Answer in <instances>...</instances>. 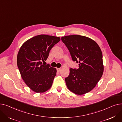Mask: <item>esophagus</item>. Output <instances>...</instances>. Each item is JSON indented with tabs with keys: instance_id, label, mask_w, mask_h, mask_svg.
Wrapping results in <instances>:
<instances>
[{
	"instance_id": "34e87169",
	"label": "esophagus",
	"mask_w": 122,
	"mask_h": 122,
	"mask_svg": "<svg viewBox=\"0 0 122 122\" xmlns=\"http://www.w3.org/2000/svg\"><path fill=\"white\" fill-rule=\"evenodd\" d=\"M61 68H57V71L58 72H60L61 71Z\"/></svg>"
}]
</instances>
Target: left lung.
Here are the masks:
<instances>
[{"label":"left lung","mask_w":122,"mask_h":122,"mask_svg":"<svg viewBox=\"0 0 122 122\" xmlns=\"http://www.w3.org/2000/svg\"><path fill=\"white\" fill-rule=\"evenodd\" d=\"M61 40L69 50L72 60L79 66L78 69H70V74L65 78L67 87L78 95L91 92L103 73L100 47L91 38L80 35L62 36Z\"/></svg>","instance_id":"obj_1"}]
</instances>
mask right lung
Returning a JSON list of instances; mask_svg holds the SVG:
<instances>
[{
  "label": "right lung",
  "mask_w": 122,
  "mask_h": 122,
  "mask_svg": "<svg viewBox=\"0 0 122 122\" xmlns=\"http://www.w3.org/2000/svg\"><path fill=\"white\" fill-rule=\"evenodd\" d=\"M60 41L59 37L40 35L25 41L19 49L17 66L22 79L33 91L44 92L52 86L56 69L43 65L42 61L46 60L51 49Z\"/></svg>",
  "instance_id": "obj_1"
}]
</instances>
